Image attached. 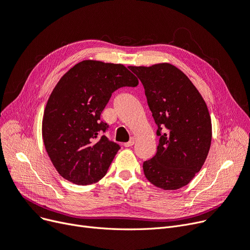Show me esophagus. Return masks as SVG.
<instances>
[{"label": "esophagus", "instance_id": "obj_1", "mask_svg": "<svg viewBox=\"0 0 250 250\" xmlns=\"http://www.w3.org/2000/svg\"><path fill=\"white\" fill-rule=\"evenodd\" d=\"M134 144H135V139H134V138H131L130 141H127L126 143H125V147H131V146H133Z\"/></svg>", "mask_w": 250, "mask_h": 250}]
</instances>
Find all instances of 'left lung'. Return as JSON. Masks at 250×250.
<instances>
[{
	"label": "left lung",
	"instance_id": "obj_1",
	"mask_svg": "<svg viewBox=\"0 0 250 250\" xmlns=\"http://www.w3.org/2000/svg\"><path fill=\"white\" fill-rule=\"evenodd\" d=\"M128 69L142 82L160 136L155 155L143 163L145 177L160 188L178 189L195 177L208 155L212 126L207 105L171 63Z\"/></svg>",
	"mask_w": 250,
	"mask_h": 250
}]
</instances>
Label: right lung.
<instances>
[{
  "mask_svg": "<svg viewBox=\"0 0 250 250\" xmlns=\"http://www.w3.org/2000/svg\"><path fill=\"white\" fill-rule=\"evenodd\" d=\"M138 79L120 63L82 61L60 79L46 104L42 137L62 177L79 186L103 178L120 146L105 135L101 120L113 92Z\"/></svg>",
  "mask_w": 250,
  "mask_h": 250,
  "instance_id": "add662e5",
  "label": "right lung"
}]
</instances>
